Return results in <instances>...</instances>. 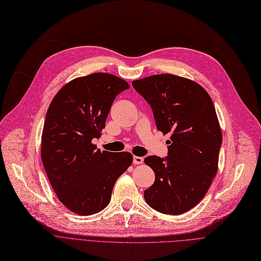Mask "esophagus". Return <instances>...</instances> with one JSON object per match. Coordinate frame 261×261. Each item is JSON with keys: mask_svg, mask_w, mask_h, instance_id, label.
Wrapping results in <instances>:
<instances>
[{"mask_svg": "<svg viewBox=\"0 0 261 261\" xmlns=\"http://www.w3.org/2000/svg\"><path fill=\"white\" fill-rule=\"evenodd\" d=\"M143 157H139V156H134V164L135 165H141L143 164Z\"/></svg>", "mask_w": 261, "mask_h": 261, "instance_id": "1", "label": "esophagus"}]
</instances>
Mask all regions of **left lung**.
<instances>
[{
	"label": "left lung",
	"instance_id": "left-lung-1",
	"mask_svg": "<svg viewBox=\"0 0 261 261\" xmlns=\"http://www.w3.org/2000/svg\"><path fill=\"white\" fill-rule=\"evenodd\" d=\"M132 85L151 105L156 126L171 134L169 156H147L155 181L144 191L147 205L176 216L202 201L217 175L222 130L212 97L192 80L155 74Z\"/></svg>",
	"mask_w": 261,
	"mask_h": 261
}]
</instances>
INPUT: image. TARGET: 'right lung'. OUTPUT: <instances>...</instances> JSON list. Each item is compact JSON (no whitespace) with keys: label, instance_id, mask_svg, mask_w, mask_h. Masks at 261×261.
Returning a JSON list of instances; mask_svg holds the SVG:
<instances>
[{"label":"right lung","instance_id":"1","mask_svg":"<svg viewBox=\"0 0 261 261\" xmlns=\"http://www.w3.org/2000/svg\"><path fill=\"white\" fill-rule=\"evenodd\" d=\"M126 81L109 73L76 77L49 104L41 136V159L58 200L80 216L100 213L110 202L119 176L133 164L128 152H108L100 138L116 96Z\"/></svg>","mask_w":261,"mask_h":261}]
</instances>
